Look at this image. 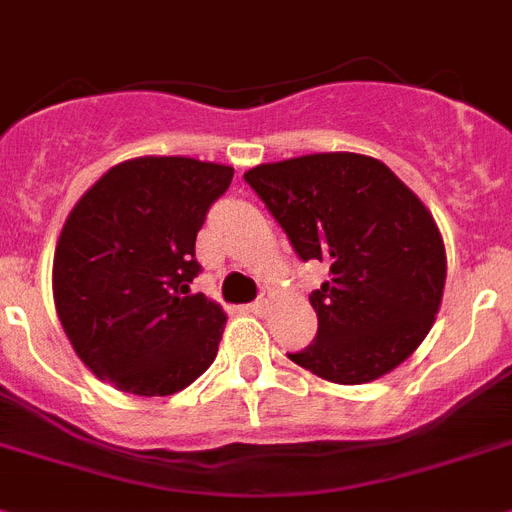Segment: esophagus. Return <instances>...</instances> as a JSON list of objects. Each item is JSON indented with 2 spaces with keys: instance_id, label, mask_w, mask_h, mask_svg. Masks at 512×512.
Returning a JSON list of instances; mask_svg holds the SVG:
<instances>
[{
  "instance_id": "obj_1",
  "label": "esophagus",
  "mask_w": 512,
  "mask_h": 512,
  "mask_svg": "<svg viewBox=\"0 0 512 512\" xmlns=\"http://www.w3.org/2000/svg\"><path fill=\"white\" fill-rule=\"evenodd\" d=\"M270 304H273V291L265 289L263 294L257 296L255 302L249 304V309H252V312H255V315H265V312H268Z\"/></svg>"
}]
</instances>
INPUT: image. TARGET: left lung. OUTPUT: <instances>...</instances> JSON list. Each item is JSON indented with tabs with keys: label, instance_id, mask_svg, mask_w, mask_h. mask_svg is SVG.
Returning a JSON list of instances; mask_svg holds the SVG:
<instances>
[{
	"label": "left lung",
	"instance_id": "1",
	"mask_svg": "<svg viewBox=\"0 0 512 512\" xmlns=\"http://www.w3.org/2000/svg\"><path fill=\"white\" fill-rule=\"evenodd\" d=\"M302 260L330 265L312 291L317 338L289 359L364 385L419 349L442 304L448 257L427 205L382 161L312 153L244 174Z\"/></svg>",
	"mask_w": 512,
	"mask_h": 512
}]
</instances>
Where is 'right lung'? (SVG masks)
<instances>
[{
    "mask_svg": "<svg viewBox=\"0 0 512 512\" xmlns=\"http://www.w3.org/2000/svg\"><path fill=\"white\" fill-rule=\"evenodd\" d=\"M231 176V166L187 156L130 158L70 210L51 289L72 349L98 380L174 395L213 364L226 312L190 283L197 231Z\"/></svg>",
    "mask_w": 512,
    "mask_h": 512,
    "instance_id": "obj_1",
    "label": "right lung"
}]
</instances>
